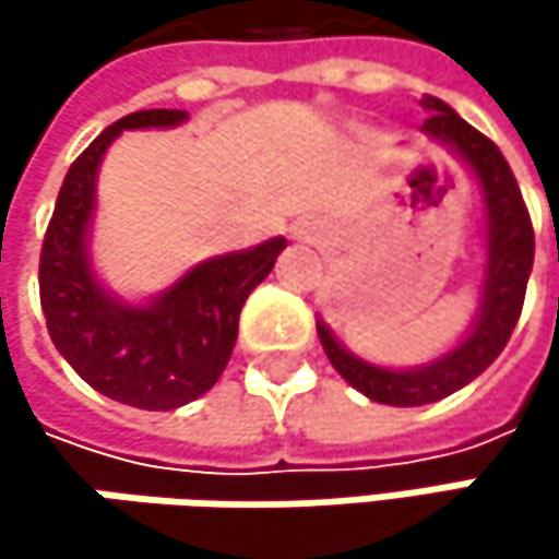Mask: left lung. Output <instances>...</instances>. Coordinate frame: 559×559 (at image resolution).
Here are the masks:
<instances>
[{"instance_id":"obj_1","label":"left lung","mask_w":559,"mask_h":559,"mask_svg":"<svg viewBox=\"0 0 559 559\" xmlns=\"http://www.w3.org/2000/svg\"><path fill=\"white\" fill-rule=\"evenodd\" d=\"M424 109L430 119H424V132L433 142L450 145L476 174L486 200V236H489V265H486V287L483 304L473 320L469 336L450 349L447 356L417 366V369H382L359 356H353L340 340L330 333L323 320H317V336L323 343L326 359L333 369L366 397L394 407H417L440 401L463 385H469L476 376H483L504 349L524 304V290L534 265V229L527 206L521 200L518 180L508 168L504 155L492 139L476 132L466 119H460L443 99L427 96Z\"/></svg>"}]
</instances>
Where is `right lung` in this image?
Masks as SVG:
<instances>
[{"instance_id": "add662e5", "label": "right lung", "mask_w": 559, "mask_h": 559, "mask_svg": "<svg viewBox=\"0 0 559 559\" xmlns=\"http://www.w3.org/2000/svg\"><path fill=\"white\" fill-rule=\"evenodd\" d=\"M183 119V109H142L93 139L63 177L38 265L57 353L86 385L142 411H174L216 385L233 356L246 297L269 278L287 246L278 236L206 259L148 304H126L96 281L86 239L106 148L126 129H168Z\"/></svg>"}]
</instances>
